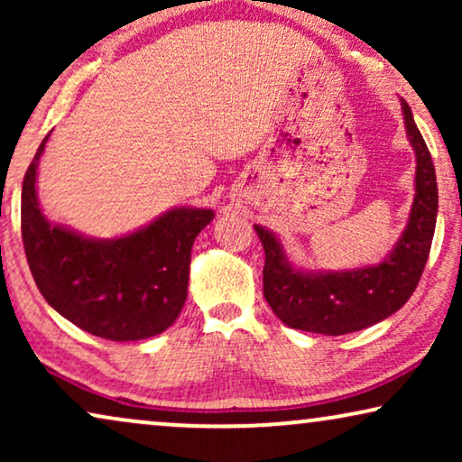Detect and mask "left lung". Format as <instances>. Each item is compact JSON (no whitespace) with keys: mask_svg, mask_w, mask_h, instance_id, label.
Wrapping results in <instances>:
<instances>
[{"mask_svg":"<svg viewBox=\"0 0 462 462\" xmlns=\"http://www.w3.org/2000/svg\"><path fill=\"white\" fill-rule=\"evenodd\" d=\"M402 111L416 153V193L406 229L383 263L326 273L300 271L288 261L275 233L254 225L264 250V299L277 318L294 330L328 337L364 330L406 305L419 286L438 220V180L431 153L406 100H402Z\"/></svg>","mask_w":462,"mask_h":462,"instance_id":"obj_1","label":"left lung"}]
</instances>
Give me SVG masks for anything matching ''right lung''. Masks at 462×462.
Masks as SVG:
<instances>
[{
	"label": "right lung",
	"mask_w": 462,
	"mask_h": 462,
	"mask_svg": "<svg viewBox=\"0 0 462 462\" xmlns=\"http://www.w3.org/2000/svg\"><path fill=\"white\" fill-rule=\"evenodd\" d=\"M48 136L24 174L21 195L24 254L43 299L71 324L100 338L122 343L163 332L185 305L193 242L214 212L174 208L117 239H92L52 225L42 214L35 191Z\"/></svg>",
	"instance_id": "obj_1"
}]
</instances>
